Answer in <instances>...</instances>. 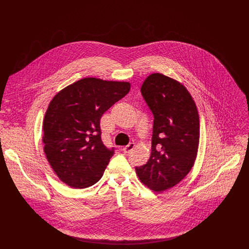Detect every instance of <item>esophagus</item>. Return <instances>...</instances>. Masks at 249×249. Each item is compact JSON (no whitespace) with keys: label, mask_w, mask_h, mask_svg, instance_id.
I'll list each match as a JSON object with an SVG mask.
<instances>
[{"label":"esophagus","mask_w":249,"mask_h":249,"mask_svg":"<svg viewBox=\"0 0 249 249\" xmlns=\"http://www.w3.org/2000/svg\"><path fill=\"white\" fill-rule=\"evenodd\" d=\"M134 148H135V144H134V143H130L129 145H127V146L123 147L122 151H123L125 154H129L131 151H133V149H134Z\"/></svg>","instance_id":"1"}]
</instances>
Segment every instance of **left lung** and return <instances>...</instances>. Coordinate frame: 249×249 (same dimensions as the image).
Returning a JSON list of instances; mask_svg holds the SVG:
<instances>
[{"instance_id": "left-lung-1", "label": "left lung", "mask_w": 249, "mask_h": 249, "mask_svg": "<svg viewBox=\"0 0 249 249\" xmlns=\"http://www.w3.org/2000/svg\"><path fill=\"white\" fill-rule=\"evenodd\" d=\"M141 92L154 114V127L150 160L136 167V172L142 183L162 192L179 183L194 165L199 114L186 88L162 74L150 75Z\"/></svg>"}]
</instances>
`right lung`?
<instances>
[{"mask_svg": "<svg viewBox=\"0 0 249 249\" xmlns=\"http://www.w3.org/2000/svg\"><path fill=\"white\" fill-rule=\"evenodd\" d=\"M128 82L85 78L60 90L43 121L46 158L59 178L73 188H87L103 175L114 149L101 141L100 118L130 90Z\"/></svg>", "mask_w": 249, "mask_h": 249, "instance_id": "right-lung-1", "label": "right lung"}]
</instances>
